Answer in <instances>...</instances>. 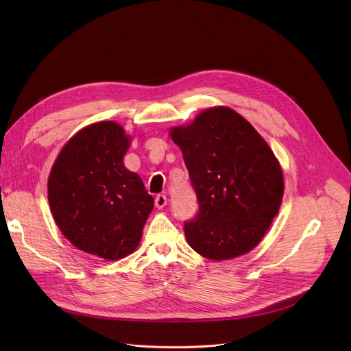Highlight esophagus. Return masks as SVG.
I'll list each match as a JSON object with an SVG mask.
<instances>
[{"label":"esophagus","mask_w":351,"mask_h":351,"mask_svg":"<svg viewBox=\"0 0 351 351\" xmlns=\"http://www.w3.org/2000/svg\"><path fill=\"white\" fill-rule=\"evenodd\" d=\"M167 203H168V198H167V195H164V194H158L157 197H156V207L157 208H164L165 206H167Z\"/></svg>","instance_id":"1"}]
</instances>
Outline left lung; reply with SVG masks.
Masks as SVG:
<instances>
[{
	"label": "left lung",
	"instance_id": "8db88e82",
	"mask_svg": "<svg viewBox=\"0 0 351 351\" xmlns=\"http://www.w3.org/2000/svg\"><path fill=\"white\" fill-rule=\"evenodd\" d=\"M180 148L199 213L184 223L189 245L225 261L252 252L276 217L285 191L272 148L245 118L223 106L169 129Z\"/></svg>",
	"mask_w": 351,
	"mask_h": 351
}]
</instances>
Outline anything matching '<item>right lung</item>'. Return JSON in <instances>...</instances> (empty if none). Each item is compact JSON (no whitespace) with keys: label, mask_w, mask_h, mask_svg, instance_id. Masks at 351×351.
<instances>
[{"label":"right lung","mask_w":351,"mask_h":351,"mask_svg":"<svg viewBox=\"0 0 351 351\" xmlns=\"http://www.w3.org/2000/svg\"><path fill=\"white\" fill-rule=\"evenodd\" d=\"M132 140L114 121L87 125L65 143L48 175V204L61 233L106 261L134 252L154 208L141 178L123 164Z\"/></svg>","instance_id":"obj_1"}]
</instances>
